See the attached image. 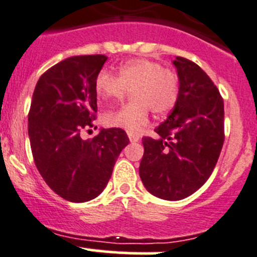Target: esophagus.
<instances>
[{"label":"esophagus","mask_w":257,"mask_h":257,"mask_svg":"<svg viewBox=\"0 0 257 257\" xmlns=\"http://www.w3.org/2000/svg\"><path fill=\"white\" fill-rule=\"evenodd\" d=\"M128 139L131 142H137L139 141V136H137L136 134H134V132H128Z\"/></svg>","instance_id":"obj_1"}]
</instances>
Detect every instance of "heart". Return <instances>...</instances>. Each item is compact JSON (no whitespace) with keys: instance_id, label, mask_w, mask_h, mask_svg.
Masks as SVG:
<instances>
[{"instance_id":"b5f03b06","label":"heart","mask_w":257,"mask_h":257,"mask_svg":"<svg viewBox=\"0 0 257 257\" xmlns=\"http://www.w3.org/2000/svg\"><path fill=\"white\" fill-rule=\"evenodd\" d=\"M97 95L103 100L121 101L127 90L132 100L118 110L105 115L107 125L139 131L147 123L150 110L155 115L169 112L180 93L179 75L171 68L147 58H135L122 63L118 76L101 71L95 81Z\"/></svg>"}]
</instances>
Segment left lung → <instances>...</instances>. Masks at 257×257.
Masks as SVG:
<instances>
[{
	"label": "left lung",
	"mask_w": 257,
	"mask_h": 257,
	"mask_svg": "<svg viewBox=\"0 0 257 257\" xmlns=\"http://www.w3.org/2000/svg\"><path fill=\"white\" fill-rule=\"evenodd\" d=\"M180 93L156 137H142V184L154 196L177 201L190 196L214 171L225 140L223 100L207 73L176 57Z\"/></svg>",
	"instance_id": "1"
}]
</instances>
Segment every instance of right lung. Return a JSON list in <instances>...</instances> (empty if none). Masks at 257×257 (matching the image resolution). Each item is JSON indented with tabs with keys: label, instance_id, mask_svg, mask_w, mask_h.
<instances>
[{
	"label": "right lung",
	"instance_id": "right-lung-1",
	"mask_svg": "<svg viewBox=\"0 0 257 257\" xmlns=\"http://www.w3.org/2000/svg\"><path fill=\"white\" fill-rule=\"evenodd\" d=\"M106 60L105 55L66 58L42 73L32 95L29 137L35 165L50 189L71 202L90 201L103 191L130 142L117 127L81 137L96 120L95 81Z\"/></svg>",
	"mask_w": 257,
	"mask_h": 257
}]
</instances>
